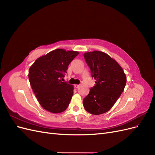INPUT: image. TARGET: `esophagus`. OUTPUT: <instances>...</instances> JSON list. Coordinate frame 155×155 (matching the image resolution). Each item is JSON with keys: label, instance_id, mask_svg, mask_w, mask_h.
<instances>
[{"label": "esophagus", "instance_id": "obj_1", "mask_svg": "<svg viewBox=\"0 0 155 155\" xmlns=\"http://www.w3.org/2000/svg\"><path fill=\"white\" fill-rule=\"evenodd\" d=\"M79 86H80V85H74V87H76V88H79Z\"/></svg>", "mask_w": 155, "mask_h": 155}]
</instances>
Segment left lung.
<instances>
[{"label":"left lung","instance_id":"8db88e82","mask_svg":"<svg viewBox=\"0 0 155 155\" xmlns=\"http://www.w3.org/2000/svg\"><path fill=\"white\" fill-rule=\"evenodd\" d=\"M83 55L96 79V85L84 98V108L94 115L105 113L123 92L127 81L125 74L116 61L105 52L95 50Z\"/></svg>","mask_w":155,"mask_h":155}]
</instances>
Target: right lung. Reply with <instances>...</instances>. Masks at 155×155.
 Returning a JSON list of instances; mask_svg holds the SVG:
<instances>
[{
	"instance_id": "obj_1",
	"label": "right lung",
	"mask_w": 155,
	"mask_h": 155,
	"mask_svg": "<svg viewBox=\"0 0 155 155\" xmlns=\"http://www.w3.org/2000/svg\"><path fill=\"white\" fill-rule=\"evenodd\" d=\"M77 51L58 48L37 59L29 69L28 78L41 106L51 113L67 109L74 93L72 85L63 82L70 62Z\"/></svg>"
}]
</instances>
